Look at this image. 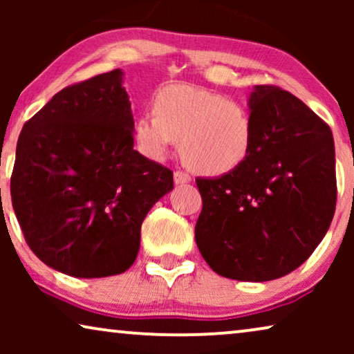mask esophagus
<instances>
[{"label": "esophagus", "mask_w": 354, "mask_h": 354, "mask_svg": "<svg viewBox=\"0 0 354 354\" xmlns=\"http://www.w3.org/2000/svg\"><path fill=\"white\" fill-rule=\"evenodd\" d=\"M174 182H176L177 185H182V183L192 182V177L183 171H176V172H174Z\"/></svg>", "instance_id": "1"}]
</instances>
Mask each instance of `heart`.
Listing matches in <instances>:
<instances>
[{
  "mask_svg": "<svg viewBox=\"0 0 354 354\" xmlns=\"http://www.w3.org/2000/svg\"><path fill=\"white\" fill-rule=\"evenodd\" d=\"M154 114L133 124L138 149L162 159L180 140L183 161L205 176H222L245 162L253 147V120L243 104L198 86H164L154 96Z\"/></svg>",
  "mask_w": 354,
  "mask_h": 354,
  "instance_id": "obj_1",
  "label": "heart"
}]
</instances>
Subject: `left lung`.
I'll return each instance as SVG.
<instances>
[{"label":"left lung","instance_id":"left-lung-1","mask_svg":"<svg viewBox=\"0 0 354 354\" xmlns=\"http://www.w3.org/2000/svg\"><path fill=\"white\" fill-rule=\"evenodd\" d=\"M253 147L217 178H196L198 250L222 277L266 282L299 268L326 236L337 203L332 130L272 85L248 98Z\"/></svg>","mask_w":354,"mask_h":354}]
</instances>
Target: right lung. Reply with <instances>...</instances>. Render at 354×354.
<instances>
[{
	"label": "right lung",
	"instance_id": "1",
	"mask_svg": "<svg viewBox=\"0 0 354 354\" xmlns=\"http://www.w3.org/2000/svg\"><path fill=\"white\" fill-rule=\"evenodd\" d=\"M122 82L115 69L67 86L17 140L14 212L38 259L72 277L125 272L143 219L174 188L172 171L133 149Z\"/></svg>",
	"mask_w": 354,
	"mask_h": 354
}]
</instances>
